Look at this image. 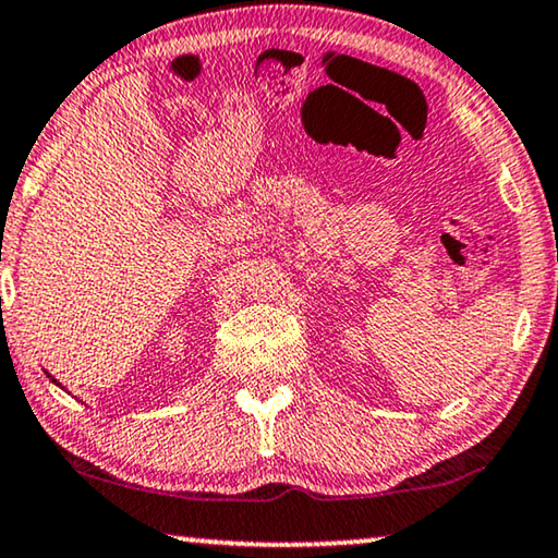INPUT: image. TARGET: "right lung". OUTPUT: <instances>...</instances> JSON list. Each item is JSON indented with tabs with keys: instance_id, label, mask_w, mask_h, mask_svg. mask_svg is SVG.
I'll return each instance as SVG.
<instances>
[{
	"instance_id": "add662e5",
	"label": "right lung",
	"mask_w": 558,
	"mask_h": 558,
	"mask_svg": "<svg viewBox=\"0 0 558 558\" xmlns=\"http://www.w3.org/2000/svg\"><path fill=\"white\" fill-rule=\"evenodd\" d=\"M50 377H52V375H50ZM52 383H58V379H52Z\"/></svg>"
}]
</instances>
